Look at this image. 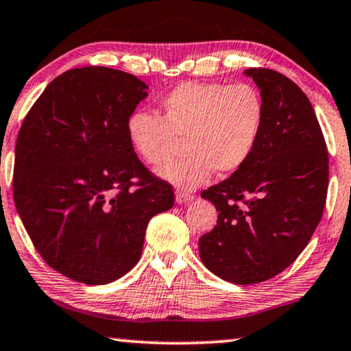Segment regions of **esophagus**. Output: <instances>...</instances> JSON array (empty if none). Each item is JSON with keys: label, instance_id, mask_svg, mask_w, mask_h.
I'll list each match as a JSON object with an SVG mask.
<instances>
[{"label": "esophagus", "instance_id": "obj_1", "mask_svg": "<svg viewBox=\"0 0 351 351\" xmlns=\"http://www.w3.org/2000/svg\"><path fill=\"white\" fill-rule=\"evenodd\" d=\"M193 199H195V195H191V193L176 191V201L179 202V204H186V202H190Z\"/></svg>", "mask_w": 351, "mask_h": 351}]
</instances>
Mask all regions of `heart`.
Listing matches in <instances>:
<instances>
[{"label":"heart","instance_id":"1","mask_svg":"<svg viewBox=\"0 0 351 351\" xmlns=\"http://www.w3.org/2000/svg\"><path fill=\"white\" fill-rule=\"evenodd\" d=\"M161 115L136 110L126 121L134 150L145 163L163 166L184 138L186 154L160 171L180 190H195L215 171L232 174L247 163L260 141L264 101L250 84L185 82L160 103Z\"/></svg>","mask_w":351,"mask_h":351}]
</instances>
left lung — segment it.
I'll use <instances>...</instances> for the list:
<instances>
[{"label":"left lung","instance_id":"obj_1","mask_svg":"<svg viewBox=\"0 0 351 351\" xmlns=\"http://www.w3.org/2000/svg\"><path fill=\"white\" fill-rule=\"evenodd\" d=\"M264 101L260 141L241 169L201 193L218 220L199 239L204 266L236 285L260 283L291 264L326 204L329 160L306 93L277 71L250 68Z\"/></svg>","mask_w":351,"mask_h":351}]
</instances>
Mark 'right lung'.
Returning a JSON list of instances; mask_svg holds the SVG:
<instances>
[{
  "label": "right lung",
  "mask_w": 351,
  "mask_h": 351,
  "mask_svg": "<svg viewBox=\"0 0 351 351\" xmlns=\"http://www.w3.org/2000/svg\"><path fill=\"white\" fill-rule=\"evenodd\" d=\"M147 88L119 69H69L20 126L15 207L39 255L71 280L104 285L125 276L150 218L174 206L172 186L141 163L126 131Z\"/></svg>",
  "instance_id": "add662e5"
}]
</instances>
